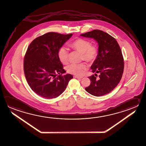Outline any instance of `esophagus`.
Segmentation results:
<instances>
[{"label": "esophagus", "instance_id": "34e87169", "mask_svg": "<svg viewBox=\"0 0 146 146\" xmlns=\"http://www.w3.org/2000/svg\"><path fill=\"white\" fill-rule=\"evenodd\" d=\"M74 78H77V79H82L83 77H78V76H74Z\"/></svg>", "mask_w": 146, "mask_h": 146}]
</instances>
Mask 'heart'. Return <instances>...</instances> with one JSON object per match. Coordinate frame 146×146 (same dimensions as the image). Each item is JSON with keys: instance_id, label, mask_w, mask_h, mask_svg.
Returning <instances> with one entry per match:
<instances>
[{"instance_id": "b5f03b06", "label": "heart", "mask_w": 146, "mask_h": 146, "mask_svg": "<svg viewBox=\"0 0 146 146\" xmlns=\"http://www.w3.org/2000/svg\"><path fill=\"white\" fill-rule=\"evenodd\" d=\"M69 47L74 50L82 53V60L88 63H93L97 58L99 53L98 46L92 45L90 40L85 38H77L69 44ZM58 58L62 63L67 64L69 62L68 51L64 47L60 49L58 52ZM87 67L85 64H72L67 67V72L76 76L82 75Z\"/></svg>"}]
</instances>
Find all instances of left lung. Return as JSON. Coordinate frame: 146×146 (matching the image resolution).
Here are the masks:
<instances>
[{
    "label": "left lung",
    "mask_w": 146,
    "mask_h": 146,
    "mask_svg": "<svg viewBox=\"0 0 146 146\" xmlns=\"http://www.w3.org/2000/svg\"><path fill=\"white\" fill-rule=\"evenodd\" d=\"M81 35L94 38L99 45L98 57L91 66L93 73L99 74V78L94 74L88 77L91 83L85 90L97 97L106 95L116 87L123 72L124 59L119 45L114 37L100 30Z\"/></svg>",
    "instance_id": "obj_1"
}]
</instances>
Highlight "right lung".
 Returning a JSON list of instances; mask_svg holds the SVG:
<instances>
[{
  "instance_id": "1",
  "label": "right lung",
  "mask_w": 146,
  "mask_h": 146,
  "mask_svg": "<svg viewBox=\"0 0 146 146\" xmlns=\"http://www.w3.org/2000/svg\"><path fill=\"white\" fill-rule=\"evenodd\" d=\"M72 35L48 32L35 38L27 48L24 74L30 87L38 95L47 99L57 97L73 78L72 74L62 75L65 70L58 56L60 48Z\"/></svg>"
}]
</instances>
